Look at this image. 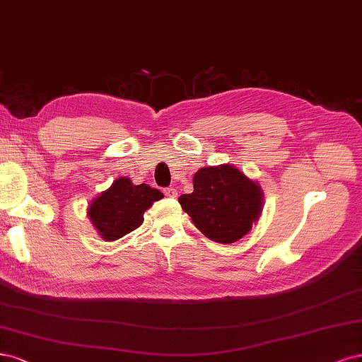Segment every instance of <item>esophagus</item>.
Returning <instances> with one entry per match:
<instances>
[{
  "label": "esophagus",
  "mask_w": 362,
  "mask_h": 362,
  "mask_svg": "<svg viewBox=\"0 0 362 362\" xmlns=\"http://www.w3.org/2000/svg\"><path fill=\"white\" fill-rule=\"evenodd\" d=\"M164 194H165V197H168V198H176V197H177V191L174 189V188H167V189H164Z\"/></svg>",
  "instance_id": "1"
}]
</instances>
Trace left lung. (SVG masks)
Here are the masks:
<instances>
[{
	"mask_svg": "<svg viewBox=\"0 0 362 362\" xmlns=\"http://www.w3.org/2000/svg\"><path fill=\"white\" fill-rule=\"evenodd\" d=\"M194 192L179 197L183 211L203 235L219 243L238 242L263 209V192L236 167H204L194 174Z\"/></svg>",
	"mask_w": 362,
	"mask_h": 362,
	"instance_id": "obj_1",
	"label": "left lung"
}]
</instances>
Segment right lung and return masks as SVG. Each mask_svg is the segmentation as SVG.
I'll return each mask as SVG.
<instances>
[{
    "label": "right lung",
    "instance_id": "1",
    "mask_svg": "<svg viewBox=\"0 0 362 362\" xmlns=\"http://www.w3.org/2000/svg\"><path fill=\"white\" fill-rule=\"evenodd\" d=\"M162 197L146 183L134 185L131 179L119 177L91 202L88 218L102 239L117 240L141 226L144 212Z\"/></svg>",
    "mask_w": 362,
    "mask_h": 362
}]
</instances>
